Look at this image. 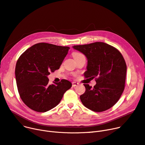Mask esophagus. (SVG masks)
<instances>
[{"label":"esophagus","mask_w":145,"mask_h":145,"mask_svg":"<svg viewBox=\"0 0 145 145\" xmlns=\"http://www.w3.org/2000/svg\"><path fill=\"white\" fill-rule=\"evenodd\" d=\"M78 85H79V83H78L74 82H72V86H73V87H76V86H78Z\"/></svg>","instance_id":"esophagus-1"}]
</instances>
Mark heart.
<instances>
[{
  "mask_svg": "<svg viewBox=\"0 0 145 145\" xmlns=\"http://www.w3.org/2000/svg\"><path fill=\"white\" fill-rule=\"evenodd\" d=\"M84 56L83 55H82V54L79 53V52H74L73 54V56L74 58H76V57H79V56Z\"/></svg>",
  "mask_w": 145,
  "mask_h": 145,
  "instance_id": "heart-1",
  "label": "heart"
}]
</instances>
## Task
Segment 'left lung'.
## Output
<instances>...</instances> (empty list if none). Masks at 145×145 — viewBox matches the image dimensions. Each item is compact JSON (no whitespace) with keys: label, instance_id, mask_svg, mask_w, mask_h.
I'll use <instances>...</instances> for the list:
<instances>
[{"label":"left lung","instance_id":"8db88e82","mask_svg":"<svg viewBox=\"0 0 145 145\" xmlns=\"http://www.w3.org/2000/svg\"><path fill=\"white\" fill-rule=\"evenodd\" d=\"M88 59L86 78H95L92 88L84 84L86 91L80 96L82 104L95 112L111 108L119 100L125 88L127 65L121 52L112 46L102 42L74 45Z\"/></svg>","mask_w":145,"mask_h":145}]
</instances>
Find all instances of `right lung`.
I'll list each match as a JSON object with an SVG mask.
<instances>
[{
    "instance_id": "right-lung-1",
    "label": "right lung",
    "mask_w": 145,
    "mask_h": 145,
    "mask_svg": "<svg viewBox=\"0 0 145 145\" xmlns=\"http://www.w3.org/2000/svg\"><path fill=\"white\" fill-rule=\"evenodd\" d=\"M69 49L41 42L29 48L19 57L15 69L17 89L30 109L39 112L52 109L72 87L71 82L65 79L50 84L48 78L51 72L59 69Z\"/></svg>"
}]
</instances>
